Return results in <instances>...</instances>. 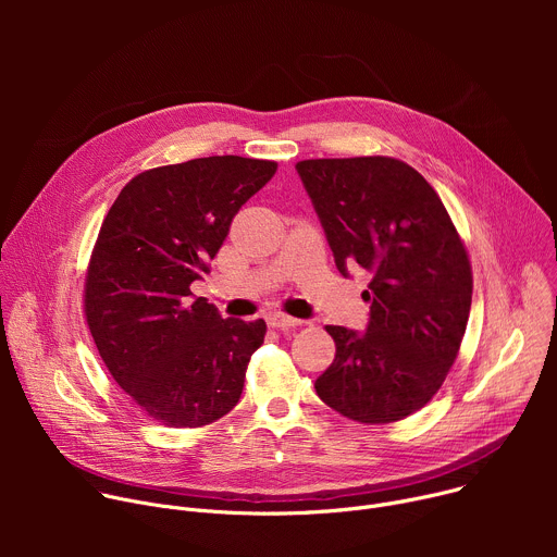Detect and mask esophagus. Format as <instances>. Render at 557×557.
<instances>
[{
    "instance_id": "obj_1",
    "label": "esophagus",
    "mask_w": 557,
    "mask_h": 557,
    "mask_svg": "<svg viewBox=\"0 0 557 557\" xmlns=\"http://www.w3.org/2000/svg\"><path fill=\"white\" fill-rule=\"evenodd\" d=\"M267 322L271 329H277V331H286V329H295L301 324V320H295V317H288L284 312H271L267 314Z\"/></svg>"
}]
</instances>
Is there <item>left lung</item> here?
I'll return each instance as SVG.
<instances>
[{"instance_id": "8db88e82", "label": "left lung", "mask_w": 557, "mask_h": 557, "mask_svg": "<svg viewBox=\"0 0 557 557\" xmlns=\"http://www.w3.org/2000/svg\"><path fill=\"white\" fill-rule=\"evenodd\" d=\"M295 170L337 271L372 275L366 333L326 326L337 352L314 389L352 421H401L438 392L458 355L471 306L467 251L432 185L396 158H314Z\"/></svg>"}]
</instances>
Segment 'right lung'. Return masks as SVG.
I'll return each mask as SVG.
<instances>
[{"label": "right lung", "mask_w": 557, "mask_h": 557, "mask_svg": "<svg viewBox=\"0 0 557 557\" xmlns=\"http://www.w3.org/2000/svg\"><path fill=\"white\" fill-rule=\"evenodd\" d=\"M275 170L243 156L156 168L121 189L101 224L86 320L114 381L168 428L209 425L240 401L267 324L224 320L189 286Z\"/></svg>", "instance_id": "add662e5"}]
</instances>
